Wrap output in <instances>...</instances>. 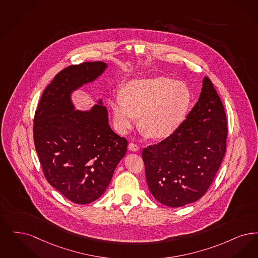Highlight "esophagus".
I'll return each mask as SVG.
<instances>
[{
	"instance_id": "esophagus-1",
	"label": "esophagus",
	"mask_w": 258,
	"mask_h": 258,
	"mask_svg": "<svg viewBox=\"0 0 258 258\" xmlns=\"http://www.w3.org/2000/svg\"><path fill=\"white\" fill-rule=\"evenodd\" d=\"M128 148H129L131 151H138V150L140 149L139 146H138L137 144H135V143H129Z\"/></svg>"
}]
</instances>
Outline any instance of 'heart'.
Listing matches in <instances>:
<instances>
[{
	"label": "heart",
	"mask_w": 258,
	"mask_h": 258,
	"mask_svg": "<svg viewBox=\"0 0 258 258\" xmlns=\"http://www.w3.org/2000/svg\"><path fill=\"white\" fill-rule=\"evenodd\" d=\"M192 104L190 88L183 82L166 77L140 79L126 85L123 94L110 100L115 128L127 132L137 123L149 138L165 140L185 122Z\"/></svg>",
	"instance_id": "1"
}]
</instances>
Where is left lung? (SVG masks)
<instances>
[{"label":"left lung","instance_id":"1","mask_svg":"<svg viewBox=\"0 0 258 258\" xmlns=\"http://www.w3.org/2000/svg\"><path fill=\"white\" fill-rule=\"evenodd\" d=\"M227 132L223 102L205 77L199 101L179 130L143 150L146 182L158 202L181 207L200 200L221 167Z\"/></svg>","mask_w":258,"mask_h":258}]
</instances>
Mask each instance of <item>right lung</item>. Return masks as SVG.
Instances as JSON below:
<instances>
[{"instance_id":"obj_1","label":"right lung","mask_w":258,"mask_h":258,"mask_svg":"<svg viewBox=\"0 0 258 258\" xmlns=\"http://www.w3.org/2000/svg\"><path fill=\"white\" fill-rule=\"evenodd\" d=\"M102 61L70 66L45 89L34 118L35 150L49 184L77 204L99 199L124 157L127 140L108 123V112L95 105L74 110L70 94L106 69Z\"/></svg>"}]
</instances>
